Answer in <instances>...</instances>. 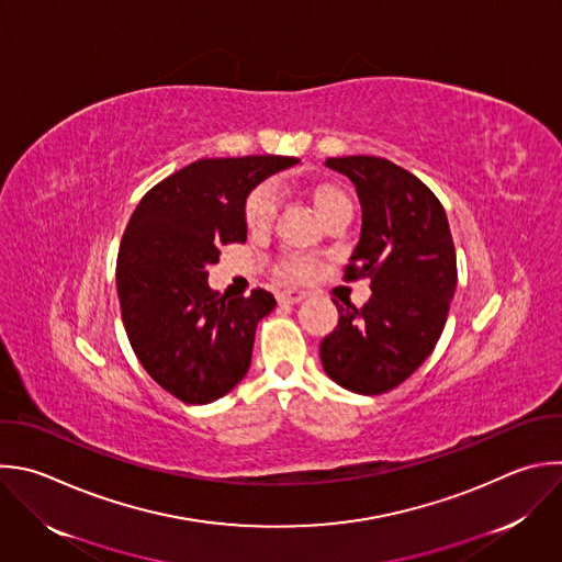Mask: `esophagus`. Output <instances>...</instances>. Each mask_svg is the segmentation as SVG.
<instances>
[{
  "mask_svg": "<svg viewBox=\"0 0 562 562\" xmlns=\"http://www.w3.org/2000/svg\"><path fill=\"white\" fill-rule=\"evenodd\" d=\"M304 297H306V291H302V289H284L278 293V302H282V304H297Z\"/></svg>",
  "mask_w": 562,
  "mask_h": 562,
  "instance_id": "obj_1",
  "label": "esophagus"
}]
</instances>
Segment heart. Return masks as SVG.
<instances>
[{
  "instance_id": "obj_1",
  "label": "heart",
  "mask_w": 562,
  "mask_h": 562,
  "mask_svg": "<svg viewBox=\"0 0 562 562\" xmlns=\"http://www.w3.org/2000/svg\"><path fill=\"white\" fill-rule=\"evenodd\" d=\"M313 203H315V210L319 216L337 205H348L346 196L341 192L333 190V187H317V190L313 192ZM278 210H280V187L276 182L260 184L258 190H254V194L249 196L247 207H245L247 227L251 232H267L276 223ZM280 276L295 278V280L308 278L311 265L302 258H289L286 262H282Z\"/></svg>"
}]
</instances>
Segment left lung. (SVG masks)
<instances>
[{
  "label": "left lung",
  "mask_w": 562,
  "mask_h": 562,
  "mask_svg": "<svg viewBox=\"0 0 562 562\" xmlns=\"http://www.w3.org/2000/svg\"><path fill=\"white\" fill-rule=\"evenodd\" d=\"M344 173L361 207L359 243L346 280L370 278L361 306H339L319 344L326 375L359 395L406 382L437 346L457 289V254L448 216L428 187L380 156L326 158Z\"/></svg>",
  "instance_id": "left-lung-1"
}]
</instances>
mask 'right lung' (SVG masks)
I'll list each match as a JSON object with an SVG mask.
<instances>
[{
    "label": "right lung",
    "instance_id": "obj_1",
    "mask_svg": "<svg viewBox=\"0 0 562 562\" xmlns=\"http://www.w3.org/2000/svg\"><path fill=\"white\" fill-rule=\"evenodd\" d=\"M300 162L293 156L201 158L167 176L136 205L116 258V293L130 344L149 378L184 404H212L251 366L258 322L276 297H218L210 265L247 240L256 187Z\"/></svg>",
    "mask_w": 562,
    "mask_h": 562
}]
</instances>
